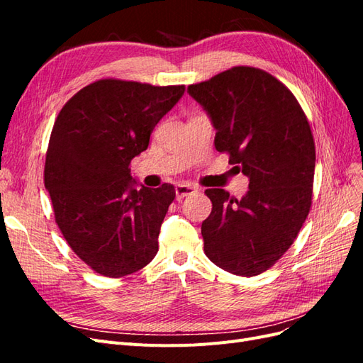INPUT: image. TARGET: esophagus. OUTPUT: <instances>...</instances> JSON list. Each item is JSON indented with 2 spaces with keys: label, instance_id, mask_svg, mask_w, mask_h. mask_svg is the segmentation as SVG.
<instances>
[{
  "label": "esophagus",
  "instance_id": "esophagus-1",
  "mask_svg": "<svg viewBox=\"0 0 363 363\" xmlns=\"http://www.w3.org/2000/svg\"><path fill=\"white\" fill-rule=\"evenodd\" d=\"M195 192H196V189L194 188V186H191V184L182 183V184L175 186V199H177L179 201H180L182 199H184V196L192 195V194H195Z\"/></svg>",
  "mask_w": 363,
  "mask_h": 363
}]
</instances>
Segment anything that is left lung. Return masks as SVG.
Instances as JSON below:
<instances>
[{
	"label": "left lung",
	"instance_id": "8db88e82",
	"mask_svg": "<svg viewBox=\"0 0 363 363\" xmlns=\"http://www.w3.org/2000/svg\"><path fill=\"white\" fill-rule=\"evenodd\" d=\"M188 92L212 119L215 148L250 179L240 200L206 189L212 212L201 224L204 252L227 272L259 276L289 250L311 211L309 121L288 87L259 68L233 67Z\"/></svg>",
	"mask_w": 363,
	"mask_h": 363
}]
</instances>
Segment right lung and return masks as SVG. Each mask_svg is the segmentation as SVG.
I'll list each match as a JSON object with an SVG mask.
<instances>
[{
  "mask_svg": "<svg viewBox=\"0 0 363 363\" xmlns=\"http://www.w3.org/2000/svg\"><path fill=\"white\" fill-rule=\"evenodd\" d=\"M183 94V84L101 79L68 100L54 123L43 169L54 218L71 250L104 277L128 276L157 255L175 189H135L130 163Z\"/></svg>",
  "mask_w": 363,
  "mask_h": 363,
  "instance_id": "add662e5",
  "label": "right lung"
}]
</instances>
